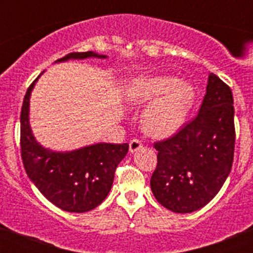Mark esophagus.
<instances>
[{"mask_svg": "<svg viewBox=\"0 0 253 253\" xmlns=\"http://www.w3.org/2000/svg\"><path fill=\"white\" fill-rule=\"evenodd\" d=\"M140 148H142V142H140V140L133 139L130 143H129V152H130V153L139 151Z\"/></svg>", "mask_w": 253, "mask_h": 253, "instance_id": "esophagus-1", "label": "esophagus"}]
</instances>
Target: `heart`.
I'll return each mask as SVG.
<instances>
[{
	"instance_id": "b5f03b06",
	"label": "heart",
	"mask_w": 253,
	"mask_h": 253,
	"mask_svg": "<svg viewBox=\"0 0 253 253\" xmlns=\"http://www.w3.org/2000/svg\"><path fill=\"white\" fill-rule=\"evenodd\" d=\"M125 104L146 107L140 118L142 130L153 138H169L185 124L195 100L194 86L167 75L134 78L124 92Z\"/></svg>"
}]
</instances>
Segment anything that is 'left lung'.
Returning a JSON list of instances; mask_svg holds the SVG:
<instances>
[{"label":"left lung","mask_w":253,"mask_h":253,"mask_svg":"<svg viewBox=\"0 0 253 253\" xmlns=\"http://www.w3.org/2000/svg\"><path fill=\"white\" fill-rule=\"evenodd\" d=\"M234 107L231 88L209 73L199 114L175 137L154 144V198L175 213H193L219 193L232 169Z\"/></svg>","instance_id":"8db88e82"}]
</instances>
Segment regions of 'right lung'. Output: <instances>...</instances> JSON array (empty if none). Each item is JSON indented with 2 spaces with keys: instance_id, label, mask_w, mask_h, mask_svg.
I'll use <instances>...</instances> for the list:
<instances>
[{
  "instance_id": "add662e5",
  "label": "right lung",
  "mask_w": 253,
  "mask_h": 253,
  "mask_svg": "<svg viewBox=\"0 0 253 253\" xmlns=\"http://www.w3.org/2000/svg\"><path fill=\"white\" fill-rule=\"evenodd\" d=\"M106 59L95 51L71 53L58 59ZM43 75V73H42ZM26 91L21 109V157L26 175L49 202L69 213H84L99 207L113 186L114 173L128 153V143H95L72 151L45 148L30 126V96L40 76Z\"/></svg>"
}]
</instances>
